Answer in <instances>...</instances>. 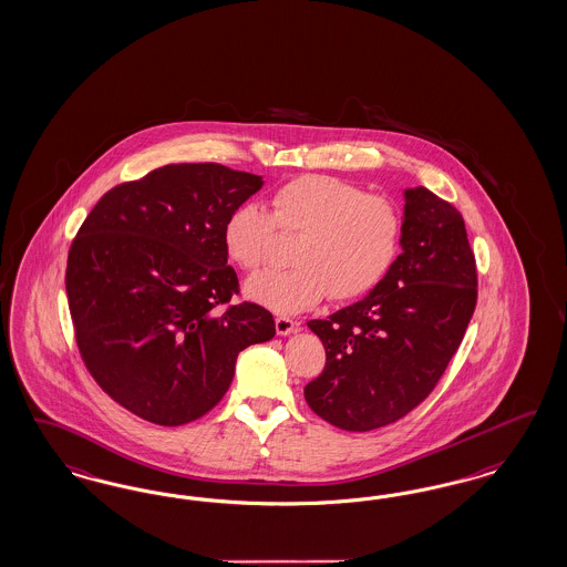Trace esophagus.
Returning a JSON list of instances; mask_svg holds the SVG:
<instances>
[{
  "mask_svg": "<svg viewBox=\"0 0 567 567\" xmlns=\"http://www.w3.org/2000/svg\"><path fill=\"white\" fill-rule=\"evenodd\" d=\"M295 329H297V324H295V320H291V318H287V316H278V318H276V332H278V334L287 337V334H291Z\"/></svg>",
  "mask_w": 567,
  "mask_h": 567,
  "instance_id": "esophagus-1",
  "label": "esophagus"
}]
</instances>
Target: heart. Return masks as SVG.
I'll use <instances>...</instances> for the list:
<instances>
[{
  "label": "heart",
  "instance_id": "1",
  "mask_svg": "<svg viewBox=\"0 0 567 567\" xmlns=\"http://www.w3.org/2000/svg\"><path fill=\"white\" fill-rule=\"evenodd\" d=\"M274 228L295 240L287 270L255 274L247 297L276 313H297L331 293L350 301L371 293L390 274L404 235V217L388 196L331 176H303L276 188L268 212L243 203L224 221V247L243 270L270 257Z\"/></svg>",
  "mask_w": 567,
  "mask_h": 567
}]
</instances>
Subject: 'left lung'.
Instances as JSON below:
<instances>
[{
	"mask_svg": "<svg viewBox=\"0 0 567 567\" xmlns=\"http://www.w3.org/2000/svg\"><path fill=\"white\" fill-rule=\"evenodd\" d=\"M402 254L364 299L310 320L327 364L306 385L320 419L371 431L416 409L446 371L477 301V270L463 215L416 186L404 190Z\"/></svg>",
	"mask_w": 567,
	"mask_h": 567,
	"instance_id": "obj_1",
	"label": "left lung"
}]
</instances>
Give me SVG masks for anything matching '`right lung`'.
Instances as JSON below:
<instances>
[{"label": "right lung", "mask_w": 567, "mask_h": 567, "mask_svg": "<svg viewBox=\"0 0 567 567\" xmlns=\"http://www.w3.org/2000/svg\"><path fill=\"white\" fill-rule=\"evenodd\" d=\"M261 186L219 163L165 165L109 190L81 224L66 261L79 352L140 419L196 421L230 388L238 353L276 334L266 308L228 306L238 278L221 238Z\"/></svg>", "instance_id": "1"}]
</instances>
